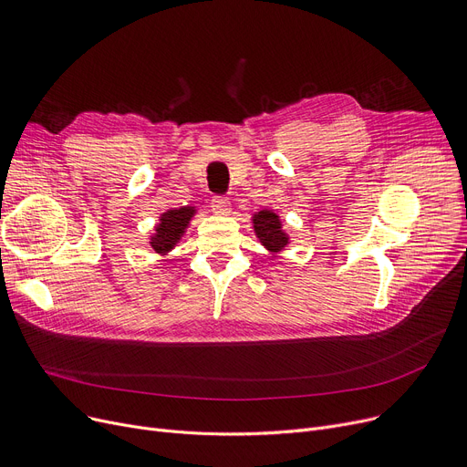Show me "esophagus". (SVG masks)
<instances>
[{
  "label": "esophagus",
  "instance_id": "1",
  "mask_svg": "<svg viewBox=\"0 0 467 467\" xmlns=\"http://www.w3.org/2000/svg\"><path fill=\"white\" fill-rule=\"evenodd\" d=\"M211 209H213V213H216V214H228L230 209H232V205H230V200H228V198H224V196H214L213 202H211Z\"/></svg>",
  "mask_w": 467,
  "mask_h": 467
}]
</instances>
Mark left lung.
Masks as SVG:
<instances>
[{
  "label": "left lung",
  "instance_id": "obj_1",
  "mask_svg": "<svg viewBox=\"0 0 467 467\" xmlns=\"http://www.w3.org/2000/svg\"><path fill=\"white\" fill-rule=\"evenodd\" d=\"M254 232L271 253L283 251L288 243V235L281 230L279 216L271 211H260L254 214Z\"/></svg>",
  "mask_w": 467,
  "mask_h": 467
}]
</instances>
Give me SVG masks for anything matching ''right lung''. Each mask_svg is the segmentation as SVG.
<instances>
[{
	"label": "right lung",
	"instance_id": "1",
	"mask_svg": "<svg viewBox=\"0 0 467 467\" xmlns=\"http://www.w3.org/2000/svg\"><path fill=\"white\" fill-rule=\"evenodd\" d=\"M192 214H194V209L192 207H181L163 213L160 216V224L156 226V234L150 239L152 249L160 254L171 251L175 243L184 234V228L188 226Z\"/></svg>",
	"mask_w": 467,
	"mask_h": 467
}]
</instances>
